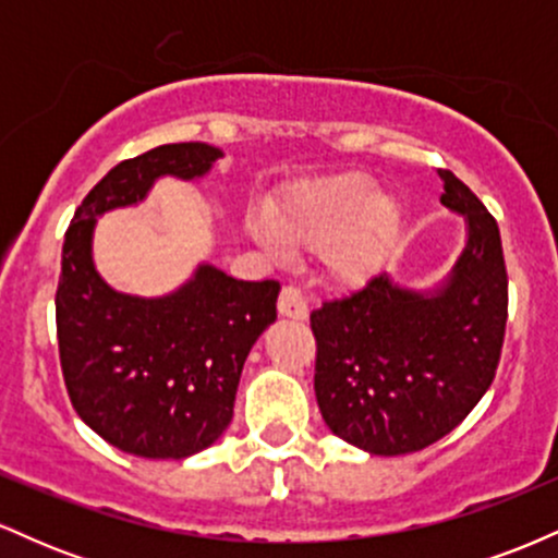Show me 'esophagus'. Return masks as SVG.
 I'll return each mask as SVG.
<instances>
[{"label":"esophagus","mask_w":558,"mask_h":558,"mask_svg":"<svg viewBox=\"0 0 558 558\" xmlns=\"http://www.w3.org/2000/svg\"><path fill=\"white\" fill-rule=\"evenodd\" d=\"M278 312L283 317H291V319L306 317V301H304V293H301V288L283 286V291H280V296H278Z\"/></svg>","instance_id":"34e87169"}]
</instances>
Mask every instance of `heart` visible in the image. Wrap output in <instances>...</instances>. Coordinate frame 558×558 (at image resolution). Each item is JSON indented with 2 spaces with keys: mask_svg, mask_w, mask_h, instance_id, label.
Here are the masks:
<instances>
[{
  "mask_svg": "<svg viewBox=\"0 0 558 558\" xmlns=\"http://www.w3.org/2000/svg\"><path fill=\"white\" fill-rule=\"evenodd\" d=\"M274 228L270 229L269 226ZM259 241L278 239L301 252H325V265L341 283H364L386 259L401 228V209L380 196L373 178L362 172L306 181L270 207V222L248 220Z\"/></svg>",
  "mask_w": 558,
  "mask_h": 558,
  "instance_id": "1",
  "label": "heart"
}]
</instances>
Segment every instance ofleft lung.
Returning a JSON list of instances; mask_svg holds the SVG:
<instances>
[{"label":"left lung","instance_id":"obj_1","mask_svg":"<svg viewBox=\"0 0 558 558\" xmlns=\"http://www.w3.org/2000/svg\"><path fill=\"white\" fill-rule=\"evenodd\" d=\"M440 178V202L470 226L446 286L425 296L375 275L310 315L325 425L377 457L422 451L451 433L501 360L509 275L496 217L451 170Z\"/></svg>","mask_w":558,"mask_h":558}]
</instances>
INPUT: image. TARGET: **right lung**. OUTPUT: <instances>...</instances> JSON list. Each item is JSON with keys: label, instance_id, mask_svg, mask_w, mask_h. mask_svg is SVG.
Returning a JSON list of instances; mask_svg holds the SVG:
<instances>
[{"label": "right lung", "instance_id": "1", "mask_svg": "<svg viewBox=\"0 0 558 558\" xmlns=\"http://www.w3.org/2000/svg\"><path fill=\"white\" fill-rule=\"evenodd\" d=\"M220 149L185 141L123 159L88 191L62 243L57 343L70 403L107 444L133 457L185 459L233 420L243 362L275 323L278 280H235L204 265L162 299L112 291L94 270L96 215L146 196L159 175H204Z\"/></svg>", "mask_w": 558, "mask_h": 558}]
</instances>
